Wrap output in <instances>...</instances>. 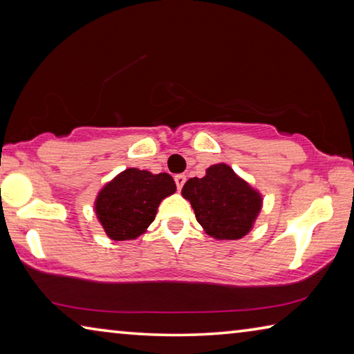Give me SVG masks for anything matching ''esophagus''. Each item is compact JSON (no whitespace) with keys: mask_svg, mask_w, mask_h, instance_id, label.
Returning <instances> with one entry per match:
<instances>
[{"mask_svg":"<svg viewBox=\"0 0 354 354\" xmlns=\"http://www.w3.org/2000/svg\"><path fill=\"white\" fill-rule=\"evenodd\" d=\"M185 175H176L175 176V183H176V187H178V190H181L183 189V185H184V183H185Z\"/></svg>","mask_w":354,"mask_h":354,"instance_id":"34e87169","label":"esophagus"}]
</instances>
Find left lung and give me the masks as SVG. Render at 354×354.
Listing matches in <instances>:
<instances>
[{"instance_id":"1","label":"left lung","mask_w":354,"mask_h":354,"mask_svg":"<svg viewBox=\"0 0 354 354\" xmlns=\"http://www.w3.org/2000/svg\"><path fill=\"white\" fill-rule=\"evenodd\" d=\"M198 223L214 239L237 241L247 236L262 207L257 190L226 164H215L203 178H190L183 187Z\"/></svg>"}]
</instances>
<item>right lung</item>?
Instances as JSON below:
<instances>
[{
    "instance_id": "1",
    "label": "right lung",
    "mask_w": 354,
    "mask_h": 354,
    "mask_svg": "<svg viewBox=\"0 0 354 354\" xmlns=\"http://www.w3.org/2000/svg\"><path fill=\"white\" fill-rule=\"evenodd\" d=\"M175 190L169 173L127 169L100 190L95 212L112 241H134L153 223L160 201Z\"/></svg>"
}]
</instances>
